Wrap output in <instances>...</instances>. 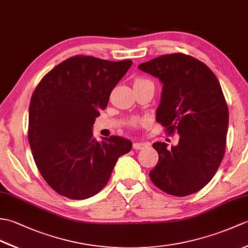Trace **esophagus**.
I'll list each match as a JSON object with an SVG mask.
<instances>
[{
	"instance_id": "1",
	"label": "esophagus",
	"mask_w": 248,
	"mask_h": 248,
	"mask_svg": "<svg viewBox=\"0 0 248 248\" xmlns=\"http://www.w3.org/2000/svg\"><path fill=\"white\" fill-rule=\"evenodd\" d=\"M146 147H148V143H144V141H136V143L133 144V148L135 150L145 149Z\"/></svg>"
}]
</instances>
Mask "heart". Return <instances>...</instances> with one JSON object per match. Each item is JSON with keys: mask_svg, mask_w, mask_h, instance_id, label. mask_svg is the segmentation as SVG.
I'll return each instance as SVG.
<instances>
[{"mask_svg": "<svg viewBox=\"0 0 248 248\" xmlns=\"http://www.w3.org/2000/svg\"><path fill=\"white\" fill-rule=\"evenodd\" d=\"M144 82H150V81L145 80V78H136L134 84H136V83H144Z\"/></svg>", "mask_w": 248, "mask_h": 248, "instance_id": "heart-1", "label": "heart"}]
</instances>
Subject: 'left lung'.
<instances>
[{
  "label": "left lung",
  "instance_id": "1",
  "mask_svg": "<svg viewBox=\"0 0 248 248\" xmlns=\"http://www.w3.org/2000/svg\"><path fill=\"white\" fill-rule=\"evenodd\" d=\"M139 69L163 84L155 119L179 143L152 147L159 162L149 172L151 181L173 196L198 192L210 182L223 160L229 113L218 80L210 68L182 53L162 55Z\"/></svg>",
  "mask_w": 248,
  "mask_h": 248
}]
</instances>
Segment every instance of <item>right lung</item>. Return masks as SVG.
<instances>
[{
    "label": "right lung",
    "instance_id": "add662e5",
    "mask_svg": "<svg viewBox=\"0 0 248 248\" xmlns=\"http://www.w3.org/2000/svg\"><path fill=\"white\" fill-rule=\"evenodd\" d=\"M132 62L73 56L54 67L30 103L29 141L36 166L62 196L86 199L109 180L118 157L132 148L120 136H93V125Z\"/></svg>",
    "mask_w": 248,
    "mask_h": 248
}]
</instances>
